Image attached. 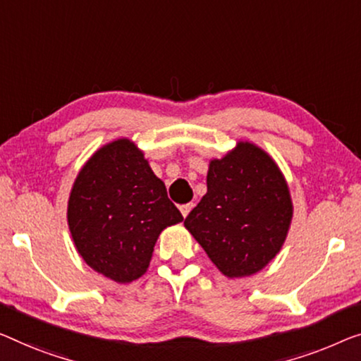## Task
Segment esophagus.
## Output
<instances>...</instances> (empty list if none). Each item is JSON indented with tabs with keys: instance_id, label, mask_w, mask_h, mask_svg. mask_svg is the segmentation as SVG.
<instances>
[{
	"instance_id": "1",
	"label": "esophagus",
	"mask_w": 361,
	"mask_h": 361,
	"mask_svg": "<svg viewBox=\"0 0 361 361\" xmlns=\"http://www.w3.org/2000/svg\"><path fill=\"white\" fill-rule=\"evenodd\" d=\"M191 209H192V204H183V206H180V211H181L183 217H186V215L191 212Z\"/></svg>"
}]
</instances>
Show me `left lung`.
Returning <instances> with one entry per match:
<instances>
[{"label": "left lung", "instance_id": "1", "mask_svg": "<svg viewBox=\"0 0 361 361\" xmlns=\"http://www.w3.org/2000/svg\"><path fill=\"white\" fill-rule=\"evenodd\" d=\"M293 217L288 183L271 155L238 141L207 170V192L185 227L228 279L264 269L282 250Z\"/></svg>", "mask_w": 361, "mask_h": 361}]
</instances>
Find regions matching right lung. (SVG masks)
Returning <instances> with one entry per match:
<instances>
[{"label": "right lung", "instance_id": "right-lung-1", "mask_svg": "<svg viewBox=\"0 0 361 361\" xmlns=\"http://www.w3.org/2000/svg\"><path fill=\"white\" fill-rule=\"evenodd\" d=\"M181 220L165 183L128 137L90 155L68 199V225L79 256L118 283L142 277L159 235Z\"/></svg>", "mask_w": 361, "mask_h": 361}]
</instances>
